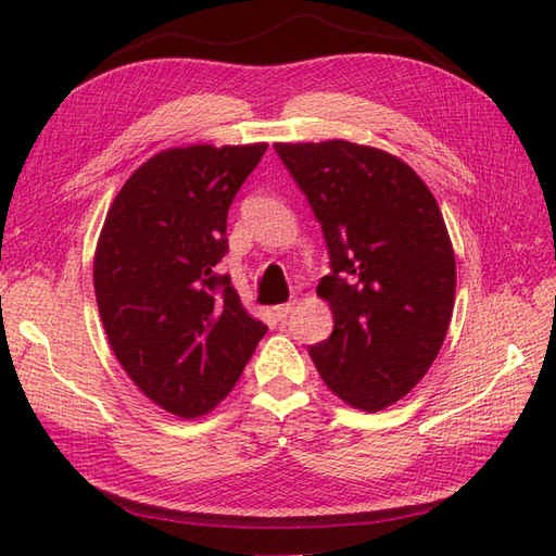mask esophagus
Wrapping results in <instances>:
<instances>
[{
  "instance_id": "esophagus-1",
  "label": "esophagus",
  "mask_w": 556,
  "mask_h": 556,
  "mask_svg": "<svg viewBox=\"0 0 556 556\" xmlns=\"http://www.w3.org/2000/svg\"><path fill=\"white\" fill-rule=\"evenodd\" d=\"M291 311H293V303H281V305H275V315H277V320H287Z\"/></svg>"
}]
</instances>
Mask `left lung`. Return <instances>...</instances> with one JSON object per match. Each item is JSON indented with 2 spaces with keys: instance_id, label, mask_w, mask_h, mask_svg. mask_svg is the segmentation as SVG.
<instances>
[{
  "instance_id": "1",
  "label": "left lung",
  "mask_w": 556,
  "mask_h": 556,
  "mask_svg": "<svg viewBox=\"0 0 556 556\" xmlns=\"http://www.w3.org/2000/svg\"><path fill=\"white\" fill-rule=\"evenodd\" d=\"M275 150L323 224L332 267L317 296L334 329L311 358L341 401L382 410L422 380L452 323L456 260L440 205L384 150L349 140Z\"/></svg>"
}]
</instances>
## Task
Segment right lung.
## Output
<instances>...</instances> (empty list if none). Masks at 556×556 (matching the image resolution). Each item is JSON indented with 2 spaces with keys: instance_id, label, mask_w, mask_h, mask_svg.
<instances>
[{
  "instance_id": "right-lung-1",
  "label": "right lung",
  "mask_w": 556,
  "mask_h": 556,
  "mask_svg": "<svg viewBox=\"0 0 556 556\" xmlns=\"http://www.w3.org/2000/svg\"><path fill=\"white\" fill-rule=\"evenodd\" d=\"M267 143L157 152L104 217L92 285L110 346L152 404L198 418L227 396L267 327L217 265L227 215Z\"/></svg>"
}]
</instances>
